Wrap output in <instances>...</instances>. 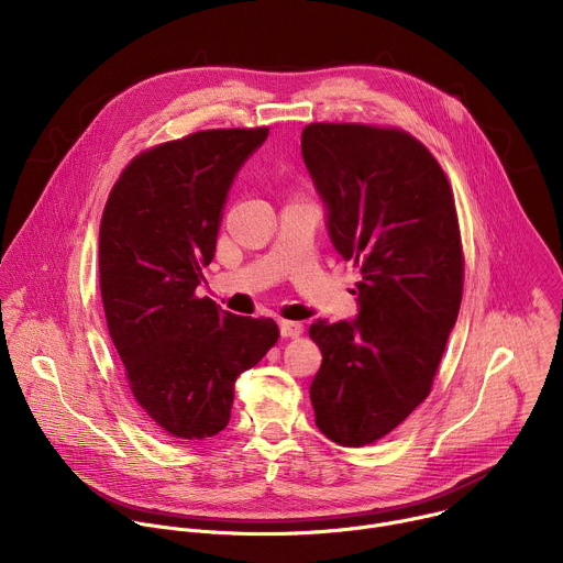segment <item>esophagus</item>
Here are the masks:
<instances>
[{
  "label": "esophagus",
  "mask_w": 563,
  "mask_h": 563,
  "mask_svg": "<svg viewBox=\"0 0 563 563\" xmlns=\"http://www.w3.org/2000/svg\"><path fill=\"white\" fill-rule=\"evenodd\" d=\"M280 334L285 339H298L302 334V325L294 323V320H280Z\"/></svg>",
  "instance_id": "34e87169"
}]
</instances>
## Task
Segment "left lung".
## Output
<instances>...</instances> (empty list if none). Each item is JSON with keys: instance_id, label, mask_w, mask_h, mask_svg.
<instances>
[{"instance_id": "8db88e82", "label": "left lung", "mask_w": 563, "mask_h": 563, "mask_svg": "<svg viewBox=\"0 0 563 563\" xmlns=\"http://www.w3.org/2000/svg\"><path fill=\"white\" fill-rule=\"evenodd\" d=\"M300 148L332 243L361 272L358 318L309 328L323 352L309 396L320 432L363 448L423 404L456 323L465 261L454 194L404 129L311 122Z\"/></svg>"}]
</instances>
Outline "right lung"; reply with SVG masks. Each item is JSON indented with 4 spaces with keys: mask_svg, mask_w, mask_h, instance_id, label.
<instances>
[{
    "mask_svg": "<svg viewBox=\"0 0 563 563\" xmlns=\"http://www.w3.org/2000/svg\"><path fill=\"white\" fill-rule=\"evenodd\" d=\"M269 126L207 129L137 153L100 222V291L133 398L172 439L227 428L235 378L278 341L272 318H245L196 296L213 261L235 172Z\"/></svg>",
    "mask_w": 563,
    "mask_h": 563,
    "instance_id": "add662e5",
    "label": "right lung"
}]
</instances>
